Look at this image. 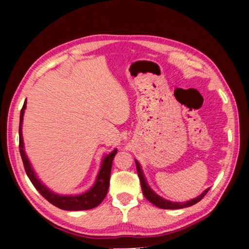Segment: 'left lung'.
<instances>
[{"mask_svg": "<svg viewBox=\"0 0 249 249\" xmlns=\"http://www.w3.org/2000/svg\"><path fill=\"white\" fill-rule=\"evenodd\" d=\"M136 167H137V173H138V177L140 179V183H141V188H142V192L143 195H144L145 198L155 205L156 207L160 208V209H167V210H177V209H183V208H188V207H191L195 203H197L199 200H201L203 197H205V195L208 193V191L210 190V188H208L207 190L203 191V193H201L198 197L194 198L192 200H189L187 202H171L168 200H165L162 197L158 196V195L150 189L148 187V185L145 182V178L143 177V173L140 169V165L138 164V162L136 161Z\"/></svg>", "mask_w": 249, "mask_h": 249, "instance_id": "8db88e82", "label": "left lung"}]
</instances>
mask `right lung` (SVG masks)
<instances>
[{
    "label": "right lung",
    "instance_id": "add662e5",
    "mask_svg": "<svg viewBox=\"0 0 249 249\" xmlns=\"http://www.w3.org/2000/svg\"><path fill=\"white\" fill-rule=\"evenodd\" d=\"M25 101L24 106L20 110V117H19V153L21 156L22 163H24V167L26 170L27 176L29 177L31 183L36 188L42 196L49 200L52 205L56 206L59 209L66 210V211H80V210H89L97 207L100 203L106 197L109 184H110V175H111V168H112V161L117 153V149H114L113 152L105 157L103 160L102 167L99 172V176L96 178V182L94 186L87 191L86 193L82 195H77V196H62V195H58L51 192L48 188L44 187L37 178L35 177V173L31 168V165L28 160V158L25 154L24 150V142H22V135H21V124H22V116H24V112L26 109Z\"/></svg>",
    "mask_w": 249,
    "mask_h": 249
}]
</instances>
